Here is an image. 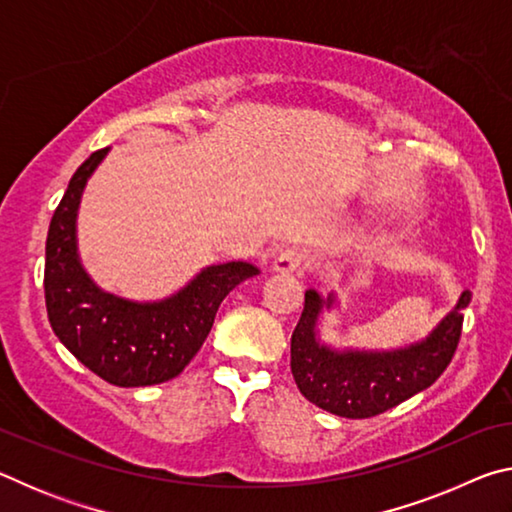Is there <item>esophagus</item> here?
Segmentation results:
<instances>
[{
	"label": "esophagus",
	"mask_w": 512,
	"mask_h": 512,
	"mask_svg": "<svg viewBox=\"0 0 512 512\" xmlns=\"http://www.w3.org/2000/svg\"><path fill=\"white\" fill-rule=\"evenodd\" d=\"M302 266H305V255H302V250L298 248H284L271 259L273 273H302Z\"/></svg>",
	"instance_id": "esophagus-1"
}]
</instances>
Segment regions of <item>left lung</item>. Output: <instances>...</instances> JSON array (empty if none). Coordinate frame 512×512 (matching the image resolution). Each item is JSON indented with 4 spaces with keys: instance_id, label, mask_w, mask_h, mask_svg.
<instances>
[{
    "instance_id": "left-lung-1",
    "label": "left lung",
    "mask_w": 512,
    "mask_h": 512,
    "mask_svg": "<svg viewBox=\"0 0 512 512\" xmlns=\"http://www.w3.org/2000/svg\"><path fill=\"white\" fill-rule=\"evenodd\" d=\"M472 293L463 291L456 305L420 341L391 350L336 348L323 341L320 318L339 314L336 293L327 298L305 291V309L291 336V372L300 393L323 411L341 418H372L418 395L443 375L461 339L463 311Z\"/></svg>"
}]
</instances>
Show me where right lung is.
<instances>
[{"label":"right lung","instance_id":"right-lung-1","mask_svg":"<svg viewBox=\"0 0 512 512\" xmlns=\"http://www.w3.org/2000/svg\"><path fill=\"white\" fill-rule=\"evenodd\" d=\"M110 151L92 153L69 180L49 223L45 300L58 341L108 384L137 388L185 370L228 293L259 275L250 262L210 264L160 300H131L101 289L79 253V207L88 180Z\"/></svg>","mask_w":512,"mask_h":512}]
</instances>
